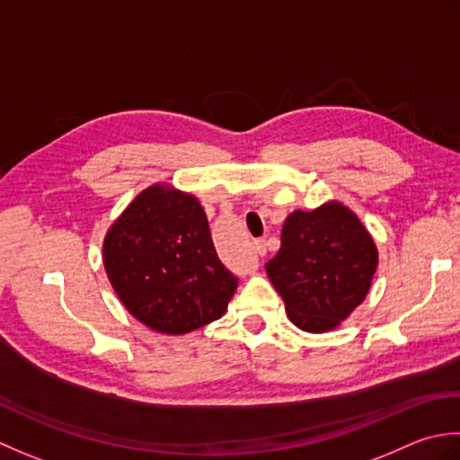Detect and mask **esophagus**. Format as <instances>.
Instances as JSON below:
<instances>
[{
    "mask_svg": "<svg viewBox=\"0 0 460 460\" xmlns=\"http://www.w3.org/2000/svg\"><path fill=\"white\" fill-rule=\"evenodd\" d=\"M252 248H254V254L256 256H264L266 254V242L264 240H256L254 246H252Z\"/></svg>",
    "mask_w": 460,
    "mask_h": 460,
    "instance_id": "obj_1",
    "label": "esophagus"
}]
</instances>
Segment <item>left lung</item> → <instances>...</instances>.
<instances>
[{
    "label": "left lung",
    "mask_w": 460,
    "mask_h": 460,
    "mask_svg": "<svg viewBox=\"0 0 460 460\" xmlns=\"http://www.w3.org/2000/svg\"><path fill=\"white\" fill-rule=\"evenodd\" d=\"M377 246L361 220L341 202L312 212L294 210L282 246L266 264L289 322L309 333L332 332L358 307L377 270Z\"/></svg>",
    "instance_id": "left-lung-1"
}]
</instances>
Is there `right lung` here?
I'll return each instance as SVG.
<instances>
[{
	"mask_svg": "<svg viewBox=\"0 0 460 460\" xmlns=\"http://www.w3.org/2000/svg\"><path fill=\"white\" fill-rule=\"evenodd\" d=\"M102 264L128 314L168 335L220 320L238 288L199 199L164 184L140 192L109 228Z\"/></svg>",
	"mask_w": 460,
	"mask_h": 460,
	"instance_id": "right-lung-1",
	"label": "right lung"
}]
</instances>
